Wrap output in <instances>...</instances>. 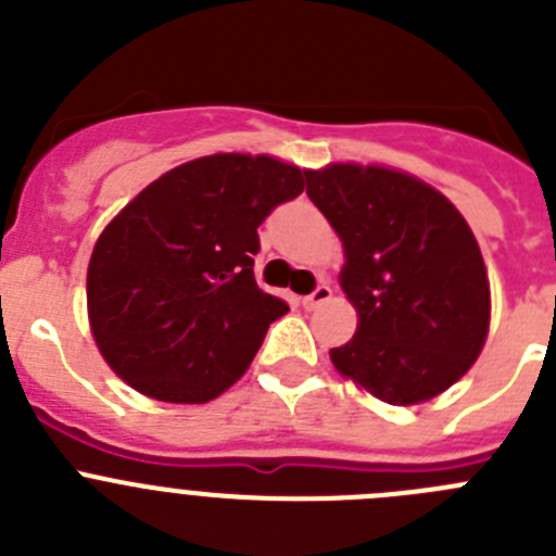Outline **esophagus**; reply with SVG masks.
I'll return each mask as SVG.
<instances>
[{
    "label": "esophagus",
    "mask_w": 556,
    "mask_h": 556,
    "mask_svg": "<svg viewBox=\"0 0 556 556\" xmlns=\"http://www.w3.org/2000/svg\"><path fill=\"white\" fill-rule=\"evenodd\" d=\"M331 294H333V289L328 287V283H320V287L314 289L312 294H306V298H303V306L312 312V308H317V306H323L326 301H331Z\"/></svg>",
    "instance_id": "34e87169"
}]
</instances>
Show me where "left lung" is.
Listing matches in <instances>:
<instances>
[{"instance_id": "obj_1", "label": "left lung", "mask_w": 556, "mask_h": 556, "mask_svg": "<svg viewBox=\"0 0 556 556\" xmlns=\"http://www.w3.org/2000/svg\"><path fill=\"white\" fill-rule=\"evenodd\" d=\"M306 194L345 244L339 283L358 312L351 342L331 348L333 367L392 406L448 390L490 328L488 269L465 217L384 166L312 169Z\"/></svg>"}]
</instances>
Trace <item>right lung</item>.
<instances>
[{
  "instance_id": "1",
  "label": "right lung",
  "mask_w": 556,
  "mask_h": 556,
  "mask_svg": "<svg viewBox=\"0 0 556 556\" xmlns=\"http://www.w3.org/2000/svg\"><path fill=\"white\" fill-rule=\"evenodd\" d=\"M298 166L219 152L152 180L97 239L88 320L108 365L166 404H205L244 376L287 303L258 289V225L303 191Z\"/></svg>"
}]
</instances>
